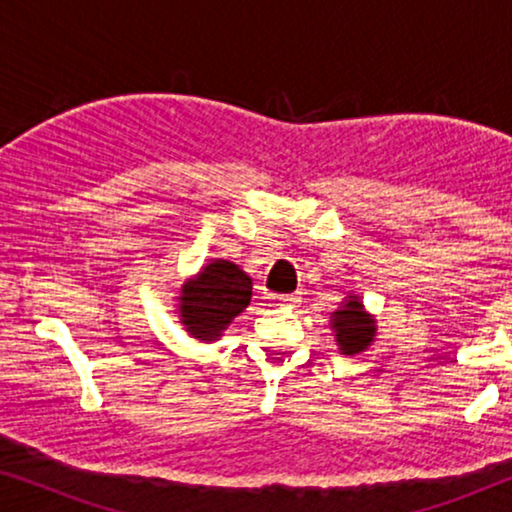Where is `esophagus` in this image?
Masks as SVG:
<instances>
[{"label": "esophagus", "instance_id": "34e87169", "mask_svg": "<svg viewBox=\"0 0 512 512\" xmlns=\"http://www.w3.org/2000/svg\"><path fill=\"white\" fill-rule=\"evenodd\" d=\"M275 300H277V305H284V307H298L300 305V298L298 293H286V296H275Z\"/></svg>", "mask_w": 512, "mask_h": 512}]
</instances>
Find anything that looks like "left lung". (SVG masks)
Returning a JSON list of instances; mask_svg holds the SVG:
<instances>
[{
    "label": "left lung",
    "instance_id": "left-lung-1",
    "mask_svg": "<svg viewBox=\"0 0 512 512\" xmlns=\"http://www.w3.org/2000/svg\"><path fill=\"white\" fill-rule=\"evenodd\" d=\"M331 331L335 335V345H338L340 354L356 356L363 354L375 342L377 335V321L375 314H370L363 305L359 293H349V296L340 303V310L331 312V321H328Z\"/></svg>",
    "mask_w": 512,
    "mask_h": 512
}]
</instances>
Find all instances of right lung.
Wrapping results in <instances>:
<instances>
[{"mask_svg": "<svg viewBox=\"0 0 512 512\" xmlns=\"http://www.w3.org/2000/svg\"><path fill=\"white\" fill-rule=\"evenodd\" d=\"M251 277L226 258H212L179 286L177 317L191 338L216 342L235 317L247 310Z\"/></svg>", "mask_w": 512, "mask_h": 512, "instance_id": "obj_1", "label": "right lung"}]
</instances>
